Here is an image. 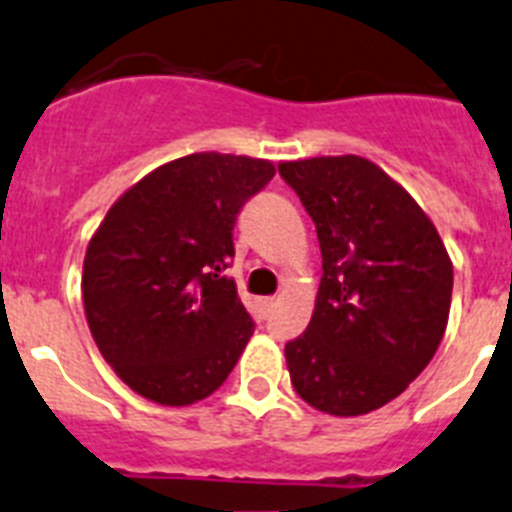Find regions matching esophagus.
I'll use <instances>...</instances> for the list:
<instances>
[{
    "label": "esophagus",
    "mask_w": 512,
    "mask_h": 512,
    "mask_svg": "<svg viewBox=\"0 0 512 512\" xmlns=\"http://www.w3.org/2000/svg\"><path fill=\"white\" fill-rule=\"evenodd\" d=\"M257 306H260L262 317H268L270 309H273V306H275V299H260V301H257Z\"/></svg>",
    "instance_id": "esophagus-1"
}]
</instances>
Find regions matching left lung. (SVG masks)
<instances>
[{
	"instance_id": "left-lung-1",
	"label": "left lung",
	"mask_w": 512,
	"mask_h": 512,
	"mask_svg": "<svg viewBox=\"0 0 512 512\" xmlns=\"http://www.w3.org/2000/svg\"><path fill=\"white\" fill-rule=\"evenodd\" d=\"M317 224L322 283L304 335L286 345L291 384L314 410L368 415L433 361L453 262L430 216L371 159L278 164Z\"/></svg>"
}]
</instances>
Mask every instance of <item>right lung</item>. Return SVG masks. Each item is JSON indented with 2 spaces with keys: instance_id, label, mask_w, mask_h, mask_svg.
Instances as JSON below:
<instances>
[{
  "instance_id": "obj_1",
  "label": "right lung",
  "mask_w": 512,
  "mask_h": 512,
  "mask_svg": "<svg viewBox=\"0 0 512 512\" xmlns=\"http://www.w3.org/2000/svg\"><path fill=\"white\" fill-rule=\"evenodd\" d=\"M268 159L198 151L126 190L87 244L82 301L102 358L139 397L188 407L237 366L255 324L224 268Z\"/></svg>"
}]
</instances>
